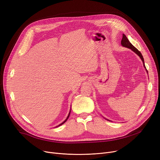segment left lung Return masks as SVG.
<instances>
[{"label":"left lung","mask_w":160,"mask_h":160,"mask_svg":"<svg viewBox=\"0 0 160 160\" xmlns=\"http://www.w3.org/2000/svg\"><path fill=\"white\" fill-rule=\"evenodd\" d=\"M121 45H122V46L124 47H127V48H128L131 49V50H132V51H133L137 55H138V56H139V58H141V60L142 62V63H143V66H144V67H145V69H146V71H147V73H148V71H147V69H146V67H145V65L144 59H143V57H142L141 53L139 51V50H138L135 47L133 46V45L130 43V42L129 41V40L128 39V38H127V36H126L124 34H122V40H121ZM107 120H108V121H110V120H108V119H107Z\"/></svg>","instance_id":"8db88e82"}]
</instances>
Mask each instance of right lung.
Here are the masks:
<instances>
[{
    "label": "right lung",
    "instance_id": "1",
    "mask_svg": "<svg viewBox=\"0 0 160 160\" xmlns=\"http://www.w3.org/2000/svg\"><path fill=\"white\" fill-rule=\"evenodd\" d=\"M71 109H70V112H69V115H68V116H67V118H66V119L63 122H62L61 124H59L58 126H57V127H60V126H61V125H62L63 123H65L66 121H67V119H68V118H69V115H70V113H71Z\"/></svg>",
    "mask_w": 160,
    "mask_h": 160
}]
</instances>
